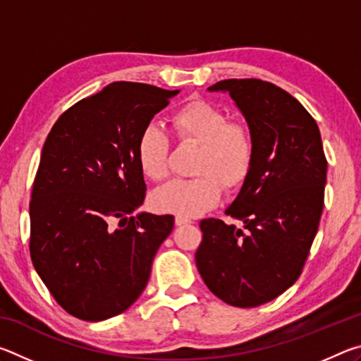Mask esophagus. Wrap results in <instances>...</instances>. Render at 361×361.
I'll list each match as a JSON object with an SVG mask.
<instances>
[{
  "instance_id": "obj_1",
  "label": "esophagus",
  "mask_w": 361,
  "mask_h": 361,
  "mask_svg": "<svg viewBox=\"0 0 361 361\" xmlns=\"http://www.w3.org/2000/svg\"><path fill=\"white\" fill-rule=\"evenodd\" d=\"M191 223H192L191 219H188L185 216H176L175 218V224L180 226V228H181V226H186V224H191Z\"/></svg>"
}]
</instances>
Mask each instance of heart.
Instances as JSON below:
<instances>
[{
    "instance_id": "heart-1",
    "label": "heart",
    "mask_w": 361,
    "mask_h": 361,
    "mask_svg": "<svg viewBox=\"0 0 361 361\" xmlns=\"http://www.w3.org/2000/svg\"><path fill=\"white\" fill-rule=\"evenodd\" d=\"M173 129L181 142L199 145L189 180H173L152 192V205L176 216H197L212 209L226 189L242 186L252 172L256 146L247 127L231 124L213 103L195 100L176 109ZM137 162L145 176L159 181L169 173V137L162 127L146 126L137 140Z\"/></svg>"
}]
</instances>
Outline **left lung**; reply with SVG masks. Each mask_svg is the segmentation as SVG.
<instances>
[{"mask_svg": "<svg viewBox=\"0 0 361 361\" xmlns=\"http://www.w3.org/2000/svg\"><path fill=\"white\" fill-rule=\"evenodd\" d=\"M234 100L256 146L252 172L221 219L200 221L195 266L213 295L235 307L272 301L296 282L319 229L326 159L317 122L295 97L261 79L209 87Z\"/></svg>", "mask_w": 361, "mask_h": 361, "instance_id": "1", "label": "left lung"}]
</instances>
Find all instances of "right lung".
Wrapping results in <instances>:
<instances>
[{
  "instance_id": "right-lung-1",
  "label": "right lung",
  "mask_w": 361,
  "mask_h": 361,
  "mask_svg": "<svg viewBox=\"0 0 361 361\" xmlns=\"http://www.w3.org/2000/svg\"><path fill=\"white\" fill-rule=\"evenodd\" d=\"M178 92L111 82L66 109L49 132L30 202V255L76 319L102 322L129 309L173 229L172 215H130L146 194L137 140Z\"/></svg>"
}]
</instances>
